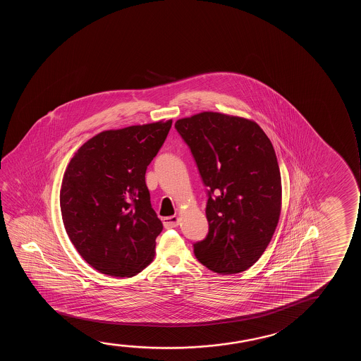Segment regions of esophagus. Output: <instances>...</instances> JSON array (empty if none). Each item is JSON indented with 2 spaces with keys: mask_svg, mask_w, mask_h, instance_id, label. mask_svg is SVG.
<instances>
[{
  "mask_svg": "<svg viewBox=\"0 0 361 361\" xmlns=\"http://www.w3.org/2000/svg\"><path fill=\"white\" fill-rule=\"evenodd\" d=\"M163 223L164 227L166 228V229H170V228H176L178 226V223H180V218H178V216L164 218Z\"/></svg>",
  "mask_w": 361,
  "mask_h": 361,
  "instance_id": "obj_1",
  "label": "esophagus"
}]
</instances>
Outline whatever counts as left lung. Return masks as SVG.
Returning a JSON list of instances; mask_svg holds the SVG:
<instances>
[{
  "instance_id": "left-lung-1",
  "label": "left lung",
  "mask_w": 361,
  "mask_h": 361,
  "mask_svg": "<svg viewBox=\"0 0 361 361\" xmlns=\"http://www.w3.org/2000/svg\"><path fill=\"white\" fill-rule=\"evenodd\" d=\"M207 186V237L193 244L198 262L217 274L252 267L281 212V175L270 139L250 119L201 112L176 121Z\"/></svg>"
}]
</instances>
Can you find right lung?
I'll use <instances>...</instances> for the list:
<instances>
[{
	"mask_svg": "<svg viewBox=\"0 0 361 361\" xmlns=\"http://www.w3.org/2000/svg\"><path fill=\"white\" fill-rule=\"evenodd\" d=\"M173 121L104 130L80 147L65 170L60 209L85 262L130 277L148 267L163 223L152 208L145 171Z\"/></svg>",
	"mask_w": 361,
	"mask_h": 361,
	"instance_id": "add662e5",
	"label": "right lung"
}]
</instances>
